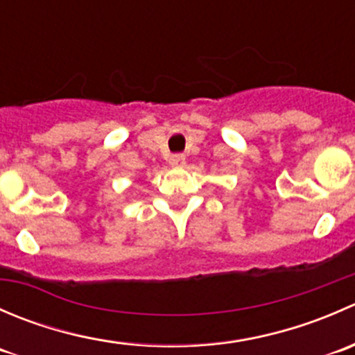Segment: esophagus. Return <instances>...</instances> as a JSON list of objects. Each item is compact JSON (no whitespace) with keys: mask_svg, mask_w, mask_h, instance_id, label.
Wrapping results in <instances>:
<instances>
[{"mask_svg":"<svg viewBox=\"0 0 355 355\" xmlns=\"http://www.w3.org/2000/svg\"><path fill=\"white\" fill-rule=\"evenodd\" d=\"M185 156L184 155H171L170 156V164L171 166H184Z\"/></svg>","mask_w":355,"mask_h":355,"instance_id":"esophagus-1","label":"esophagus"}]
</instances>
